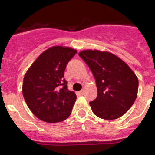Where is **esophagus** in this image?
Returning a JSON list of instances; mask_svg holds the SVG:
<instances>
[{
    "instance_id": "obj_1",
    "label": "esophagus",
    "mask_w": 155,
    "mask_h": 155,
    "mask_svg": "<svg viewBox=\"0 0 155 155\" xmlns=\"http://www.w3.org/2000/svg\"><path fill=\"white\" fill-rule=\"evenodd\" d=\"M79 95H84V90H81V91H79Z\"/></svg>"
}]
</instances>
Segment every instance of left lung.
Here are the masks:
<instances>
[{
    "label": "left lung",
    "mask_w": 155,
    "mask_h": 155,
    "mask_svg": "<svg viewBox=\"0 0 155 155\" xmlns=\"http://www.w3.org/2000/svg\"><path fill=\"white\" fill-rule=\"evenodd\" d=\"M79 55L95 79L97 96L90 102L94 114L107 120L120 118L136 101L138 77L125 62L108 51L85 49Z\"/></svg>",
    "instance_id": "obj_1"
}]
</instances>
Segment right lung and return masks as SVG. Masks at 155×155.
Listing matches in <instances>:
<instances>
[{
    "label": "right lung",
    "mask_w": 155,
    "mask_h": 155,
    "mask_svg": "<svg viewBox=\"0 0 155 155\" xmlns=\"http://www.w3.org/2000/svg\"><path fill=\"white\" fill-rule=\"evenodd\" d=\"M76 52L71 47H51L39 55L25 74L23 97L39 120L55 123L70 116L76 95L67 89L64 71Z\"/></svg>",
    "instance_id": "1"
}]
</instances>
